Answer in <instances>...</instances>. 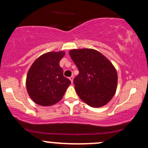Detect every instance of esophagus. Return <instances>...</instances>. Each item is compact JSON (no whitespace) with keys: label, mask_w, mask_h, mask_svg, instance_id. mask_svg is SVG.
Segmentation results:
<instances>
[{"label":"esophagus","mask_w":148,"mask_h":148,"mask_svg":"<svg viewBox=\"0 0 148 148\" xmlns=\"http://www.w3.org/2000/svg\"><path fill=\"white\" fill-rule=\"evenodd\" d=\"M69 79H70L71 82H73V79H74V76H71L70 77H69Z\"/></svg>","instance_id":"34e87169"}]
</instances>
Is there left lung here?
<instances>
[{"label":"left lung","instance_id":"left-lung-1","mask_svg":"<svg viewBox=\"0 0 148 148\" xmlns=\"http://www.w3.org/2000/svg\"><path fill=\"white\" fill-rule=\"evenodd\" d=\"M69 53L79 71L74 79L78 95L92 107L106 105L114 96L118 84L113 64L95 49H74Z\"/></svg>","mask_w":148,"mask_h":148}]
</instances>
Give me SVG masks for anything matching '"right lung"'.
<instances>
[{
	"instance_id": "obj_1",
	"label": "right lung",
	"mask_w": 148,
	"mask_h": 148,
	"mask_svg": "<svg viewBox=\"0 0 148 148\" xmlns=\"http://www.w3.org/2000/svg\"><path fill=\"white\" fill-rule=\"evenodd\" d=\"M64 52H48L33 62L26 77V88L34 102L51 106L60 101L70 80L63 76L60 60Z\"/></svg>"
}]
</instances>
